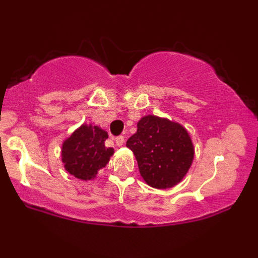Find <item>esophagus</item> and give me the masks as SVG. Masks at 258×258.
I'll return each instance as SVG.
<instances>
[{
	"instance_id": "obj_1",
	"label": "esophagus",
	"mask_w": 258,
	"mask_h": 258,
	"mask_svg": "<svg viewBox=\"0 0 258 258\" xmlns=\"http://www.w3.org/2000/svg\"><path fill=\"white\" fill-rule=\"evenodd\" d=\"M115 142H116V146H123V143H125V137H123V136H117V137L115 138Z\"/></svg>"
}]
</instances>
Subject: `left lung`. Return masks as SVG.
<instances>
[{
  "instance_id": "obj_1",
  "label": "left lung",
  "mask_w": 258,
  "mask_h": 258,
  "mask_svg": "<svg viewBox=\"0 0 258 258\" xmlns=\"http://www.w3.org/2000/svg\"><path fill=\"white\" fill-rule=\"evenodd\" d=\"M126 147L135 154L147 184L158 189L178 184L194 159L193 142L184 127L155 115L138 121L137 132L128 138Z\"/></svg>"
}]
</instances>
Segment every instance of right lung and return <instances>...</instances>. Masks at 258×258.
<instances>
[{"instance_id": "right-lung-1", "label": "right lung", "mask_w": 258, "mask_h": 258, "mask_svg": "<svg viewBox=\"0 0 258 258\" xmlns=\"http://www.w3.org/2000/svg\"><path fill=\"white\" fill-rule=\"evenodd\" d=\"M106 139L108 133L98 126H80L61 146L65 170L79 179H93L114 154L112 148L105 146Z\"/></svg>"}]
</instances>
